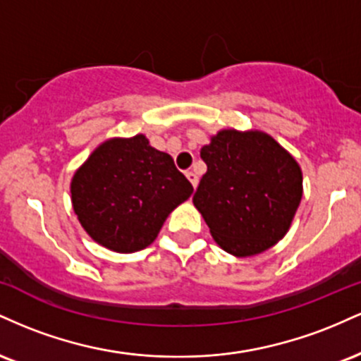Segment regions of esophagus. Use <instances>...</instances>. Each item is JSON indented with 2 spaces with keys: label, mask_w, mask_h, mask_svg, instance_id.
Wrapping results in <instances>:
<instances>
[{
  "label": "esophagus",
  "mask_w": 361,
  "mask_h": 361,
  "mask_svg": "<svg viewBox=\"0 0 361 361\" xmlns=\"http://www.w3.org/2000/svg\"><path fill=\"white\" fill-rule=\"evenodd\" d=\"M186 178H188L190 183L193 185V188H197V185H198V176L195 175L193 171H186Z\"/></svg>",
  "instance_id": "esophagus-1"
}]
</instances>
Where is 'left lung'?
I'll list each match as a JSON object with an SVG mask.
<instances>
[{"label": "left lung", "mask_w": 361, "mask_h": 361, "mask_svg": "<svg viewBox=\"0 0 361 361\" xmlns=\"http://www.w3.org/2000/svg\"><path fill=\"white\" fill-rule=\"evenodd\" d=\"M200 157L207 173L193 204L222 250L252 256L287 234L302 198V171L275 139L221 130Z\"/></svg>", "instance_id": "obj_1"}]
</instances>
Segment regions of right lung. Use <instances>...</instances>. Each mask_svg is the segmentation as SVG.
I'll return each instance as SVG.
<instances>
[{"mask_svg": "<svg viewBox=\"0 0 361 361\" xmlns=\"http://www.w3.org/2000/svg\"><path fill=\"white\" fill-rule=\"evenodd\" d=\"M193 193L173 157L144 135L103 142L71 181L73 209L97 243L117 252L144 250L171 210Z\"/></svg>", "mask_w": 361, "mask_h": 361, "instance_id": "obj_1", "label": "right lung"}]
</instances>
